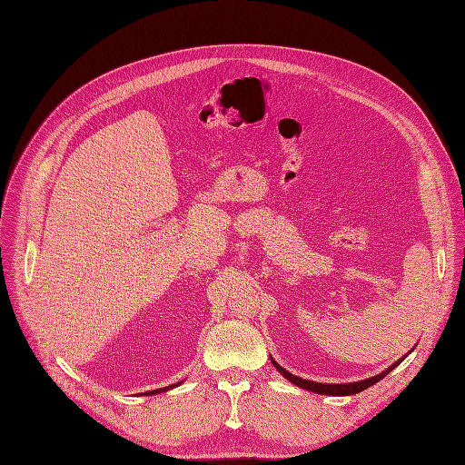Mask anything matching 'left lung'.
Returning a JSON list of instances; mask_svg holds the SVG:
<instances>
[{"mask_svg":"<svg viewBox=\"0 0 465 465\" xmlns=\"http://www.w3.org/2000/svg\"><path fill=\"white\" fill-rule=\"evenodd\" d=\"M407 355H409V353H407ZM407 355H405V357H407ZM405 357H401L399 361H395L388 371H383V372H380V374H376V376H372V378H369V380H359V381H351V383H319V381H312V380H302V378H298V376L287 372L282 367H279L273 359H272V362H273V367H275L282 376H285L289 381H292L294 386H298V388H302V390L315 391V393H321V395H355V393H359V391H362V390H367V388L374 386L376 381H380L383 376L390 374V372L399 365L401 361H405Z\"/></svg>","mask_w":465,"mask_h":465,"instance_id":"left-lung-1","label":"left lung"}]
</instances>
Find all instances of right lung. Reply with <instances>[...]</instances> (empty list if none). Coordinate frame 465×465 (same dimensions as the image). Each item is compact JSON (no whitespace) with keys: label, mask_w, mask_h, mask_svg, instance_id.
<instances>
[{"label":"right lung","mask_w":465,"mask_h":465,"mask_svg":"<svg viewBox=\"0 0 465 465\" xmlns=\"http://www.w3.org/2000/svg\"><path fill=\"white\" fill-rule=\"evenodd\" d=\"M173 386H167V388H161V390H153V391H146V395H155V393H161V391H167L171 390Z\"/></svg>","instance_id":"1"}]
</instances>
